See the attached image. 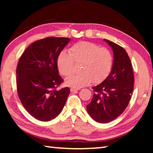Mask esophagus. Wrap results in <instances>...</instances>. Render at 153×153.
Masks as SVG:
<instances>
[{
    "mask_svg": "<svg viewBox=\"0 0 153 153\" xmlns=\"http://www.w3.org/2000/svg\"><path fill=\"white\" fill-rule=\"evenodd\" d=\"M79 90V88H71L70 89L71 92H76V91H77V90Z\"/></svg>",
    "mask_w": 153,
    "mask_h": 153,
    "instance_id": "obj_1",
    "label": "esophagus"
}]
</instances>
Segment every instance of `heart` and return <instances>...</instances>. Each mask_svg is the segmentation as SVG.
Here are the masks:
<instances>
[{
  "label": "heart",
  "instance_id": "heart-1",
  "mask_svg": "<svg viewBox=\"0 0 153 153\" xmlns=\"http://www.w3.org/2000/svg\"><path fill=\"white\" fill-rule=\"evenodd\" d=\"M74 62L82 63L79 74H72L65 79L69 86L80 88L94 83L101 82L110 74L113 64V56L107 48L100 47L90 42L76 43L69 49V53L61 51L57 57L56 64L59 73L64 76L70 74Z\"/></svg>",
  "mask_w": 153,
  "mask_h": 153
}]
</instances>
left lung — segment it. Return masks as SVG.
I'll use <instances>...</instances> for the list:
<instances>
[{"instance_id": "obj_1", "label": "left lung", "mask_w": 153, "mask_h": 153, "mask_svg": "<svg viewBox=\"0 0 153 153\" xmlns=\"http://www.w3.org/2000/svg\"><path fill=\"white\" fill-rule=\"evenodd\" d=\"M113 51L111 73L94 90L87 111L98 123H107L118 117L128 107L134 89V73L129 56L123 47L104 39Z\"/></svg>"}]
</instances>
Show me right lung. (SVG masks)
Masks as SVG:
<instances>
[{"mask_svg":"<svg viewBox=\"0 0 153 153\" xmlns=\"http://www.w3.org/2000/svg\"><path fill=\"white\" fill-rule=\"evenodd\" d=\"M70 39L48 37L36 41L25 49L18 62L17 89L21 102L31 115L48 121L59 115L70 94L65 87L56 88L63 82L56 64L59 53Z\"/></svg>","mask_w":153,"mask_h":153,"instance_id":"add662e5","label":"right lung"}]
</instances>
